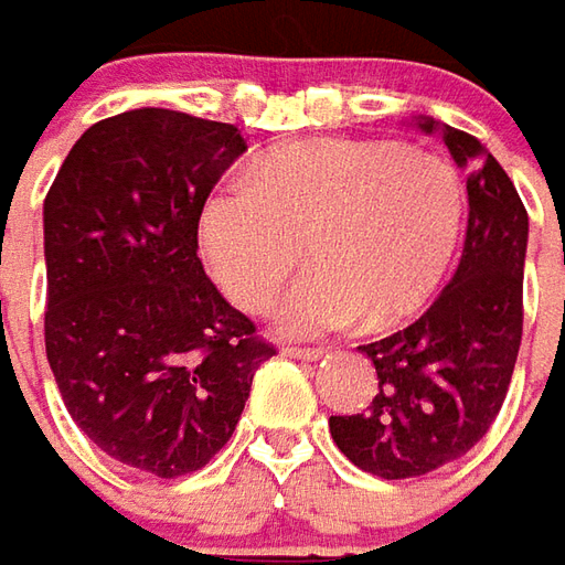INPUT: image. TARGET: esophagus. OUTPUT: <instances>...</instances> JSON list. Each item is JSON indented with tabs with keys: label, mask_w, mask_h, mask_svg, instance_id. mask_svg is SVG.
I'll list each match as a JSON object with an SVG mask.
<instances>
[{
	"label": "esophagus",
	"mask_w": 565,
	"mask_h": 565,
	"mask_svg": "<svg viewBox=\"0 0 565 565\" xmlns=\"http://www.w3.org/2000/svg\"><path fill=\"white\" fill-rule=\"evenodd\" d=\"M284 354H287V358H296V361H318L327 351L315 349V345H287Z\"/></svg>",
	"instance_id": "obj_1"
}]
</instances>
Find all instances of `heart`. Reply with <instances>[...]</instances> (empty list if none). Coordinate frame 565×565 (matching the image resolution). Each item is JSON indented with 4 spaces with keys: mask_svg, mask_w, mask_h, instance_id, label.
Wrapping results in <instances>:
<instances>
[{
    "mask_svg": "<svg viewBox=\"0 0 565 565\" xmlns=\"http://www.w3.org/2000/svg\"><path fill=\"white\" fill-rule=\"evenodd\" d=\"M468 216L461 171L440 152L311 137L228 173L199 211L204 266L244 311H263L299 259L311 269L278 306L287 333L361 321L392 330L437 294Z\"/></svg>",
    "mask_w": 565,
    "mask_h": 565,
    "instance_id": "heart-1",
    "label": "heart"
}]
</instances>
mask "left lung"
Listing matches in <instances>:
<instances>
[{"instance_id": "1", "label": "left lung", "mask_w": 565, "mask_h": 565, "mask_svg": "<svg viewBox=\"0 0 565 565\" xmlns=\"http://www.w3.org/2000/svg\"><path fill=\"white\" fill-rule=\"evenodd\" d=\"M468 168L461 263L431 309L392 337L358 345L379 392L364 413L330 416L337 447L382 480L431 475L483 440L504 404L523 339V259L530 216L511 177L471 134L437 125Z\"/></svg>"}]
</instances>
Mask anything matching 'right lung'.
Here are the masks:
<instances>
[{
  "mask_svg": "<svg viewBox=\"0 0 565 565\" xmlns=\"http://www.w3.org/2000/svg\"><path fill=\"white\" fill-rule=\"evenodd\" d=\"M242 131L131 109L82 134L45 195V351L66 413L161 480L214 459L275 354L199 259V211Z\"/></svg>",
  "mask_w": 565,
  "mask_h": 565,
  "instance_id": "add662e5",
  "label": "right lung"
}]
</instances>
